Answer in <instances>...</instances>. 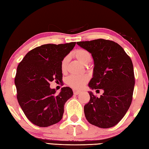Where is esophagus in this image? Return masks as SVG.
<instances>
[{
	"label": "esophagus",
	"mask_w": 149,
	"mask_h": 149,
	"mask_svg": "<svg viewBox=\"0 0 149 149\" xmlns=\"http://www.w3.org/2000/svg\"><path fill=\"white\" fill-rule=\"evenodd\" d=\"M80 93H81V91H74V94L75 95L79 94Z\"/></svg>",
	"instance_id": "34e87169"
}]
</instances>
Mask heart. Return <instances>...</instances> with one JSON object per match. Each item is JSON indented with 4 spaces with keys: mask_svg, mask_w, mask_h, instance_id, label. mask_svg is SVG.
<instances>
[{
    "mask_svg": "<svg viewBox=\"0 0 149 149\" xmlns=\"http://www.w3.org/2000/svg\"><path fill=\"white\" fill-rule=\"evenodd\" d=\"M74 56L83 64L87 65L91 61V55L88 50L84 49H77L73 53ZM68 62V56L63 58L61 61V70L64 72L67 68V64ZM89 81L87 75H71L65 80L67 85L75 89H81L85 86Z\"/></svg>",
    "mask_w": 149,
    "mask_h": 149,
    "instance_id": "obj_1",
    "label": "heart"
}]
</instances>
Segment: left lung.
I'll return each mask as SVG.
<instances>
[{"label": "left lung", "instance_id": "obj_1", "mask_svg": "<svg viewBox=\"0 0 149 149\" xmlns=\"http://www.w3.org/2000/svg\"><path fill=\"white\" fill-rule=\"evenodd\" d=\"M77 44L91 52L94 60L89 86L104 91L99 97L89 92L90 100L84 107L85 117L92 125L112 127L122 119L132 104L135 85L132 59L113 41L98 39Z\"/></svg>", "mask_w": 149, "mask_h": 149}]
</instances>
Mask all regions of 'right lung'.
Returning <instances> with one entry per match:
<instances>
[{
  "instance_id": "1",
  "label": "right lung",
  "mask_w": 149,
  "mask_h": 149,
  "mask_svg": "<svg viewBox=\"0 0 149 149\" xmlns=\"http://www.w3.org/2000/svg\"><path fill=\"white\" fill-rule=\"evenodd\" d=\"M76 42L47 44L29 51L19 63L15 76L17 99L30 122L39 127H48L60 122L65 102L72 97V89L62 88L61 92L50 88L52 81L61 82V61Z\"/></svg>"
}]
</instances>
